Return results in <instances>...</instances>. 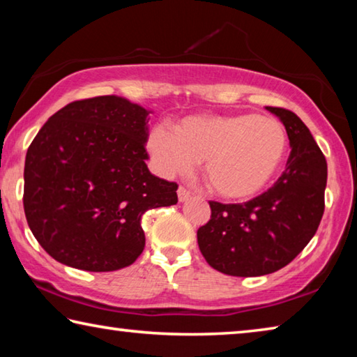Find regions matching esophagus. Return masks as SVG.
Returning a JSON list of instances; mask_svg holds the SVG:
<instances>
[{
  "instance_id": "esophagus-1",
  "label": "esophagus",
  "mask_w": 357,
  "mask_h": 357,
  "mask_svg": "<svg viewBox=\"0 0 357 357\" xmlns=\"http://www.w3.org/2000/svg\"><path fill=\"white\" fill-rule=\"evenodd\" d=\"M189 197H190V192L187 190L185 187L179 185V187H178V200H179V202H185Z\"/></svg>"
}]
</instances>
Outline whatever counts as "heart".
<instances>
[{"label": "heart", "instance_id": "heart-1", "mask_svg": "<svg viewBox=\"0 0 357 357\" xmlns=\"http://www.w3.org/2000/svg\"><path fill=\"white\" fill-rule=\"evenodd\" d=\"M151 162L162 176L183 174L202 162L204 183L223 200H247L268 187L288 149L277 119L255 113L198 114L168 129L154 126L146 138Z\"/></svg>", "mask_w": 357, "mask_h": 357}]
</instances>
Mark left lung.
Listing matches in <instances>:
<instances>
[{
	"mask_svg": "<svg viewBox=\"0 0 357 357\" xmlns=\"http://www.w3.org/2000/svg\"><path fill=\"white\" fill-rule=\"evenodd\" d=\"M285 126L291 153L271 189L245 203L209 202L197 239L211 268L234 277L275 273L304 250L324 213L328 164L298 114L266 107Z\"/></svg>",
	"mask_w": 357,
	"mask_h": 357,
	"instance_id": "obj_1",
	"label": "left lung"
}]
</instances>
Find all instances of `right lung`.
Wrapping results in <instances>:
<instances>
[{
	"instance_id": "obj_1",
	"label": "right lung",
	"mask_w": 357,
	"mask_h": 357,
	"mask_svg": "<svg viewBox=\"0 0 357 357\" xmlns=\"http://www.w3.org/2000/svg\"><path fill=\"white\" fill-rule=\"evenodd\" d=\"M149 112L118 96L70 102L34 137L23 208L34 238L70 268L110 273L144 249L142 215L178 203V184L151 174Z\"/></svg>"
}]
</instances>
